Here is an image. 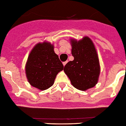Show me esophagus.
<instances>
[{
  "mask_svg": "<svg viewBox=\"0 0 126 126\" xmlns=\"http://www.w3.org/2000/svg\"><path fill=\"white\" fill-rule=\"evenodd\" d=\"M67 62H68V61H65V62H63V65H64V66H65V64H66L67 63Z\"/></svg>",
  "mask_w": 126,
  "mask_h": 126,
  "instance_id": "esophagus-1",
  "label": "esophagus"
}]
</instances>
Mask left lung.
Returning a JSON list of instances; mask_svg holds the SVG:
<instances>
[{"mask_svg":"<svg viewBox=\"0 0 126 126\" xmlns=\"http://www.w3.org/2000/svg\"><path fill=\"white\" fill-rule=\"evenodd\" d=\"M74 60L66 64L64 73L72 85L82 91L94 87L98 81L100 67L96 48L88 36L81 40L71 39Z\"/></svg>","mask_w":126,"mask_h":126,"instance_id":"8db88e82","label":"left lung"}]
</instances>
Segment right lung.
<instances>
[{
  "mask_svg": "<svg viewBox=\"0 0 126 126\" xmlns=\"http://www.w3.org/2000/svg\"><path fill=\"white\" fill-rule=\"evenodd\" d=\"M54 47L49 42L38 43L30 52L26 64V75L30 84L40 90L51 87L56 76L64 69Z\"/></svg>",
  "mask_w": 126,
  "mask_h": 126,
  "instance_id": "add662e5",
  "label": "right lung"
}]
</instances>
